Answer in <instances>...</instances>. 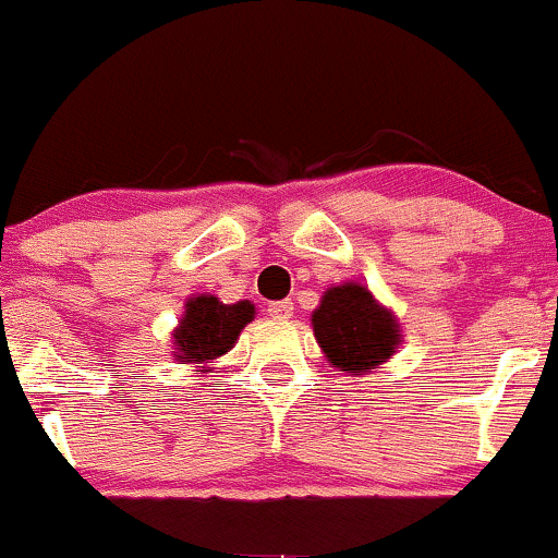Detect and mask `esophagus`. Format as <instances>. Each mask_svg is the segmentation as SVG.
Returning a JSON list of instances; mask_svg holds the SVG:
<instances>
[{"mask_svg": "<svg viewBox=\"0 0 558 558\" xmlns=\"http://www.w3.org/2000/svg\"><path fill=\"white\" fill-rule=\"evenodd\" d=\"M267 315L272 319H291L293 317V301H272L270 306H267Z\"/></svg>", "mask_w": 558, "mask_h": 558, "instance_id": "34e87169", "label": "esophagus"}]
</instances>
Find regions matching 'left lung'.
<instances>
[{
  "label": "left lung",
  "instance_id": "left-lung-1",
  "mask_svg": "<svg viewBox=\"0 0 558 558\" xmlns=\"http://www.w3.org/2000/svg\"><path fill=\"white\" fill-rule=\"evenodd\" d=\"M312 330L338 373L369 375L383 362L393 360L401 345V323L364 283L330 286L312 312Z\"/></svg>",
  "mask_w": 558,
  "mask_h": 558
}]
</instances>
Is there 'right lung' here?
Wrapping results in <instances>:
<instances>
[{"instance_id": "right-lung-1", "label": "right lung", "mask_w": 558, "mask_h": 558, "mask_svg": "<svg viewBox=\"0 0 558 558\" xmlns=\"http://www.w3.org/2000/svg\"><path fill=\"white\" fill-rule=\"evenodd\" d=\"M254 315L257 310L246 299L222 304L215 293H194L185 299L183 315L170 332L172 356L178 364L196 367L198 377L213 373V362L233 349Z\"/></svg>"}]
</instances>
